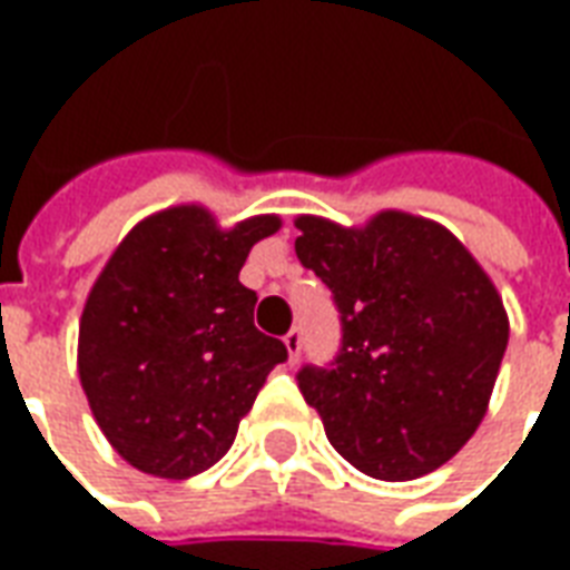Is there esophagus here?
<instances>
[{
    "mask_svg": "<svg viewBox=\"0 0 570 570\" xmlns=\"http://www.w3.org/2000/svg\"><path fill=\"white\" fill-rule=\"evenodd\" d=\"M284 345H286V354H289V360L296 363L298 354H302V330H289V333L284 335Z\"/></svg>",
    "mask_w": 570,
    "mask_h": 570,
    "instance_id": "1",
    "label": "esophagus"
}]
</instances>
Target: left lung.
<instances>
[{
  "label": "left lung",
  "mask_w": 570,
  "mask_h": 570,
  "mask_svg": "<svg viewBox=\"0 0 570 570\" xmlns=\"http://www.w3.org/2000/svg\"><path fill=\"white\" fill-rule=\"evenodd\" d=\"M298 262L333 289L342 351L298 391L360 473L406 482L464 449L489 412L510 321L445 225L382 210L366 225L298 216Z\"/></svg>",
  "instance_id": "8db88e82"
}]
</instances>
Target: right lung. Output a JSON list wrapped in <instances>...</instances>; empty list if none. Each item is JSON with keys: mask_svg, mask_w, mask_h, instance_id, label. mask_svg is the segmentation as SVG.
<instances>
[{"mask_svg": "<svg viewBox=\"0 0 570 570\" xmlns=\"http://www.w3.org/2000/svg\"><path fill=\"white\" fill-rule=\"evenodd\" d=\"M281 228L262 213L232 228L176 204L130 228L79 321V379L109 445L149 476L204 473L286 345L253 326L256 293L237 281L249 249Z\"/></svg>", "mask_w": 570, "mask_h": 570, "instance_id": "right-lung-1", "label": "right lung"}]
</instances>
